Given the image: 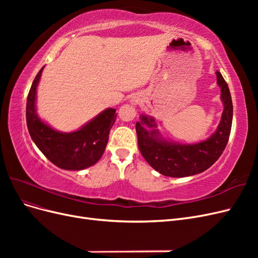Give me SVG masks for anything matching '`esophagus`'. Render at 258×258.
Wrapping results in <instances>:
<instances>
[{
  "label": "esophagus",
  "instance_id": "obj_1",
  "mask_svg": "<svg viewBox=\"0 0 258 258\" xmlns=\"http://www.w3.org/2000/svg\"><path fill=\"white\" fill-rule=\"evenodd\" d=\"M138 103H139V99H138V98H135V99L131 100V104L136 105V104H138Z\"/></svg>",
  "mask_w": 258,
  "mask_h": 258
}]
</instances>
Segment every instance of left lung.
Masks as SVG:
<instances>
[{
    "instance_id": "1",
    "label": "left lung",
    "mask_w": 258,
    "mask_h": 258,
    "mask_svg": "<svg viewBox=\"0 0 258 258\" xmlns=\"http://www.w3.org/2000/svg\"><path fill=\"white\" fill-rule=\"evenodd\" d=\"M224 104L222 119L214 134L196 144H179L163 139L153 117L141 115L136 123L138 145L144 159L162 175L184 177L204 172L220 158L227 145L232 123V101L227 83L216 71Z\"/></svg>"
}]
</instances>
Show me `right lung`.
I'll list each match as a JSON object with an SVG mask.
<instances>
[{
	"label": "right lung",
	"instance_id": "right-lung-1",
	"mask_svg": "<svg viewBox=\"0 0 258 258\" xmlns=\"http://www.w3.org/2000/svg\"><path fill=\"white\" fill-rule=\"evenodd\" d=\"M44 67L37 73L27 98V126L33 142L46 158L63 170H83L102 157L108 134L116 119L115 108H106L73 132H60L41 120L36 114V87Z\"/></svg>",
	"mask_w": 258,
	"mask_h": 258
}]
</instances>
